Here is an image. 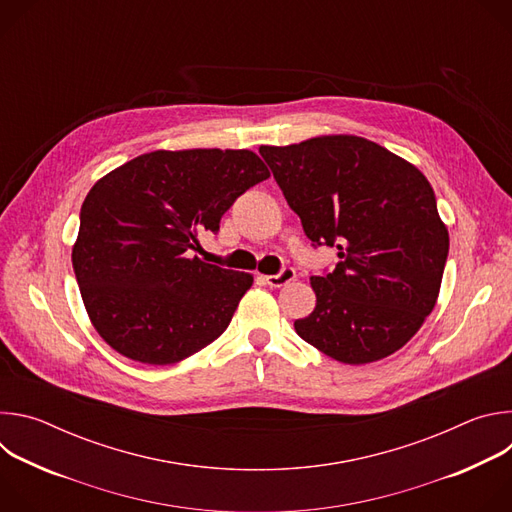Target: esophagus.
Instances as JSON below:
<instances>
[{"instance_id":"1","label":"esophagus","mask_w":512,"mask_h":512,"mask_svg":"<svg viewBox=\"0 0 512 512\" xmlns=\"http://www.w3.org/2000/svg\"><path fill=\"white\" fill-rule=\"evenodd\" d=\"M261 279H263L269 287H283V285H287V283H291V281H296V269L285 267V269H281L277 275H263Z\"/></svg>"}]
</instances>
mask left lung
Instances as JSON below:
<instances>
[{"label":"left lung","instance_id":"left-lung-1","mask_svg":"<svg viewBox=\"0 0 512 512\" xmlns=\"http://www.w3.org/2000/svg\"><path fill=\"white\" fill-rule=\"evenodd\" d=\"M259 154L308 239L336 245L340 257L332 273L310 277L316 308L296 332L344 364L397 352L435 308L450 249L427 178L358 135L261 145Z\"/></svg>","mask_w":512,"mask_h":512}]
</instances>
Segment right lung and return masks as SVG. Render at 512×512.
I'll return each mask as SVG.
<instances>
[{"instance_id": "add662e5", "label": "right lung", "mask_w": 512, "mask_h": 512, "mask_svg": "<svg viewBox=\"0 0 512 512\" xmlns=\"http://www.w3.org/2000/svg\"><path fill=\"white\" fill-rule=\"evenodd\" d=\"M267 178L249 150H158L97 180L81 206L72 267L87 314L113 350L174 364L227 330L253 275L192 253Z\"/></svg>"}]
</instances>
